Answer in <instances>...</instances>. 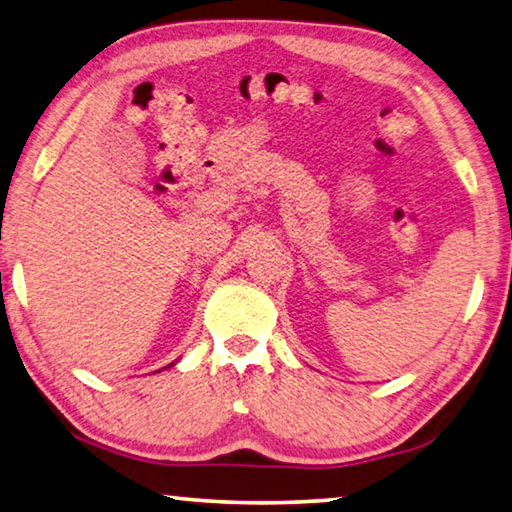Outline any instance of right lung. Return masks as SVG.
<instances>
[{"instance_id": "right-lung-1", "label": "right lung", "mask_w": 512, "mask_h": 512, "mask_svg": "<svg viewBox=\"0 0 512 512\" xmlns=\"http://www.w3.org/2000/svg\"><path fill=\"white\" fill-rule=\"evenodd\" d=\"M168 366H173V364H168Z\"/></svg>"}]
</instances>
